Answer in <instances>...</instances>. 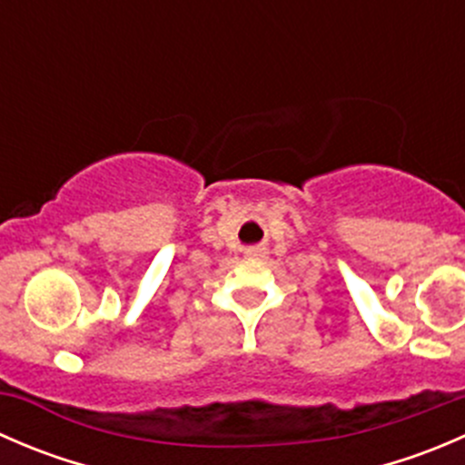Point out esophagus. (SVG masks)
I'll return each mask as SVG.
<instances>
[{
  "label": "esophagus",
  "mask_w": 465,
  "mask_h": 465,
  "mask_svg": "<svg viewBox=\"0 0 465 465\" xmlns=\"http://www.w3.org/2000/svg\"><path fill=\"white\" fill-rule=\"evenodd\" d=\"M267 256V250L265 247H250V250H245V259L250 261H261Z\"/></svg>",
  "instance_id": "obj_1"
}]
</instances>
